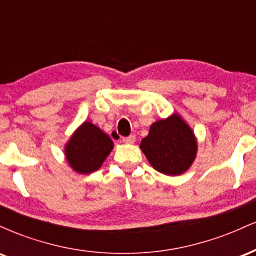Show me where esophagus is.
Here are the masks:
<instances>
[{"label":"esophagus","instance_id":"esophagus-1","mask_svg":"<svg viewBox=\"0 0 256 256\" xmlns=\"http://www.w3.org/2000/svg\"><path fill=\"white\" fill-rule=\"evenodd\" d=\"M134 140H136V136H134V134H130V136H128V137H122V142L128 143V144L134 143Z\"/></svg>","mask_w":256,"mask_h":256}]
</instances>
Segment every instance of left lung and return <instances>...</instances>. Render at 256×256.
Returning <instances> with one entry per match:
<instances>
[{
  "mask_svg": "<svg viewBox=\"0 0 256 256\" xmlns=\"http://www.w3.org/2000/svg\"><path fill=\"white\" fill-rule=\"evenodd\" d=\"M196 148L192 131L177 114L154 122L140 143L150 165L167 176L186 171L196 156Z\"/></svg>",
  "mask_w": 256,
  "mask_h": 256,
  "instance_id": "1",
  "label": "left lung"
}]
</instances>
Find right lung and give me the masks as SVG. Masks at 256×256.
<instances>
[{
    "label": "right lung",
    "instance_id": "add662e5",
    "mask_svg": "<svg viewBox=\"0 0 256 256\" xmlns=\"http://www.w3.org/2000/svg\"><path fill=\"white\" fill-rule=\"evenodd\" d=\"M113 142L104 132L91 122H84L66 146V158L74 171L91 173L101 167Z\"/></svg>",
    "mask_w": 256,
    "mask_h": 256
}]
</instances>
